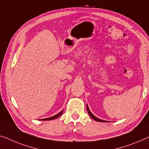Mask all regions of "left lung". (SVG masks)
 <instances>
[{"label":"left lung","instance_id":"8db88e82","mask_svg":"<svg viewBox=\"0 0 149 149\" xmlns=\"http://www.w3.org/2000/svg\"><path fill=\"white\" fill-rule=\"evenodd\" d=\"M86 107H87V110H88V112L89 115H90V116L91 117H92V118L94 120H96V121H97V122H102V123H106V122H107V121H106V120H101V119L97 118V117L95 116L92 113L90 112V109H89V108H88V104H87V105H86Z\"/></svg>","mask_w":149,"mask_h":149}]
</instances>
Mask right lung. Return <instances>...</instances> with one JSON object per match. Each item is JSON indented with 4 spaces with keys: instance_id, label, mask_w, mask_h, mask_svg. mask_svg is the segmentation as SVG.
<instances>
[{
    "instance_id": "obj_1",
    "label": "right lung",
    "mask_w": 149,
    "mask_h": 149,
    "mask_svg": "<svg viewBox=\"0 0 149 149\" xmlns=\"http://www.w3.org/2000/svg\"><path fill=\"white\" fill-rule=\"evenodd\" d=\"M62 113H63V110L61 111L59 113V114H57L56 115H55V116H53L52 117H49V118H45V119H41V120H54V119H56L57 118H58L59 116H61Z\"/></svg>"
}]
</instances>
